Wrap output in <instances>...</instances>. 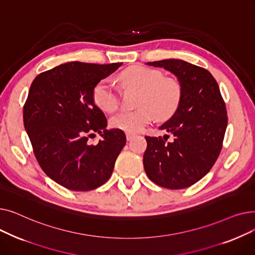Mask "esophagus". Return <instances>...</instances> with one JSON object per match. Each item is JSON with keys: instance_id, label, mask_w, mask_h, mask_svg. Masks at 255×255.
Here are the masks:
<instances>
[{"instance_id": "34e87169", "label": "esophagus", "mask_w": 255, "mask_h": 255, "mask_svg": "<svg viewBox=\"0 0 255 255\" xmlns=\"http://www.w3.org/2000/svg\"><path fill=\"white\" fill-rule=\"evenodd\" d=\"M134 136H135L134 133H130V132H127V133H126V138H127V140H131Z\"/></svg>"}]
</instances>
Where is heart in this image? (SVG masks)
Segmentation results:
<instances>
[{
    "label": "heart",
    "mask_w": 255,
    "mask_h": 255,
    "mask_svg": "<svg viewBox=\"0 0 255 255\" xmlns=\"http://www.w3.org/2000/svg\"><path fill=\"white\" fill-rule=\"evenodd\" d=\"M124 89L140 91L135 111H123L111 120L117 129L130 133L138 132L156 118L166 120L178 111L183 97V88L178 79L165 77L164 73L145 66H131L119 74ZM93 98L96 105L106 113L116 112L121 103V93L110 79H102L94 87Z\"/></svg>",
    "instance_id": "b5f03b06"
}]
</instances>
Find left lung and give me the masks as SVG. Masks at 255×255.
<instances>
[{
  "label": "left lung",
  "instance_id": "left-lung-1",
  "mask_svg": "<svg viewBox=\"0 0 255 255\" xmlns=\"http://www.w3.org/2000/svg\"><path fill=\"white\" fill-rule=\"evenodd\" d=\"M163 67L178 77L183 97L178 111L160 126L173 134L145 136L143 167L155 184L183 189L204 178L221 152L227 126V112L216 79L205 68L183 60L146 63Z\"/></svg>",
  "mask_w": 255,
  "mask_h": 255
}]
</instances>
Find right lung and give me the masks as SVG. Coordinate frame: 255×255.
I'll list each match as a JSON object with an SVG mask.
<instances>
[{"label": "right lung", "mask_w": 255, "mask_h": 255, "mask_svg": "<svg viewBox=\"0 0 255 255\" xmlns=\"http://www.w3.org/2000/svg\"><path fill=\"white\" fill-rule=\"evenodd\" d=\"M122 63L69 62L38 74L23 105V125L37 161L51 180L73 191H89L112 176L126 144L125 133L107 130L93 90ZM97 131L103 139L92 144Z\"/></svg>", "instance_id": "add662e5"}]
</instances>
